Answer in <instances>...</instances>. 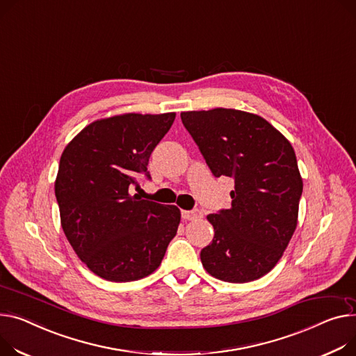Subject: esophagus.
I'll return each instance as SVG.
<instances>
[{
    "label": "esophagus",
    "instance_id": "34e87169",
    "mask_svg": "<svg viewBox=\"0 0 356 356\" xmlns=\"http://www.w3.org/2000/svg\"><path fill=\"white\" fill-rule=\"evenodd\" d=\"M181 218L184 220H196L202 218V213L199 210H181Z\"/></svg>",
    "mask_w": 356,
    "mask_h": 356
}]
</instances>
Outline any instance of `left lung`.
<instances>
[{"mask_svg": "<svg viewBox=\"0 0 356 356\" xmlns=\"http://www.w3.org/2000/svg\"><path fill=\"white\" fill-rule=\"evenodd\" d=\"M181 122L211 173L234 179L232 207L213 213L200 252L213 277L245 283L270 272L298 225L303 181L289 140L264 117L236 108L183 111Z\"/></svg>", "mask_w": 356, "mask_h": 356, "instance_id": "obj_1", "label": "left lung"}]
</instances>
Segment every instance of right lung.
Segmentation results:
<instances>
[{
  "label": "right lung",
  "instance_id": "add662e5",
  "mask_svg": "<svg viewBox=\"0 0 356 356\" xmlns=\"http://www.w3.org/2000/svg\"><path fill=\"white\" fill-rule=\"evenodd\" d=\"M175 117L126 113L100 118L61 154L54 183L61 227L81 262L106 280L149 276L177 233V206L130 193Z\"/></svg>",
  "mask_w": 356,
  "mask_h": 356
}]
</instances>
